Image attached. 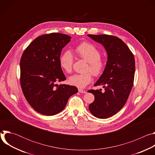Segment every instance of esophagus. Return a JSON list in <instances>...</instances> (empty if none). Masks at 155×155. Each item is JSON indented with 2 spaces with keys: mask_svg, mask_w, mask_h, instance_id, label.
I'll return each instance as SVG.
<instances>
[{
  "mask_svg": "<svg viewBox=\"0 0 155 155\" xmlns=\"http://www.w3.org/2000/svg\"><path fill=\"white\" fill-rule=\"evenodd\" d=\"M78 91L81 93H86V91L85 90H81V89H78Z\"/></svg>",
  "mask_w": 155,
  "mask_h": 155,
  "instance_id": "obj_1",
  "label": "esophagus"
}]
</instances>
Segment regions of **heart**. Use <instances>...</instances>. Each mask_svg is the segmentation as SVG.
Here are the masks:
<instances>
[{
    "instance_id": "1",
    "label": "heart",
    "mask_w": 155,
    "mask_h": 155,
    "mask_svg": "<svg viewBox=\"0 0 155 155\" xmlns=\"http://www.w3.org/2000/svg\"><path fill=\"white\" fill-rule=\"evenodd\" d=\"M74 52L78 58L87 62L86 71H90L95 77H99L103 74L105 68V62L101 58L99 50L93 44L86 41L82 42L75 48ZM74 58L70 51H66L62 54L59 59V65L63 71L71 73ZM91 73L74 74L69 77V83L77 87L83 88L92 81L93 77Z\"/></svg>"
}]
</instances>
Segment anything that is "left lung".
Returning <instances> with one entry per match:
<instances>
[{
  "instance_id": "obj_1",
  "label": "left lung",
  "mask_w": 155,
  "mask_h": 155,
  "mask_svg": "<svg viewBox=\"0 0 155 155\" xmlns=\"http://www.w3.org/2000/svg\"><path fill=\"white\" fill-rule=\"evenodd\" d=\"M103 45L107 53L105 70L94 86L101 89L89 90L94 96L90 104V112L96 118L105 119L116 114L126 104L133 86L135 59L126 43L117 37L106 34L87 35Z\"/></svg>"
}]
</instances>
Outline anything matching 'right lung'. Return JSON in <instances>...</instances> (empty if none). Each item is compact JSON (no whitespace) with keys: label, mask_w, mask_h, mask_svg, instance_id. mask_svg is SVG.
I'll return each instance as SVG.
<instances>
[{"label":"right lung","mask_w":155,"mask_h":155,"mask_svg":"<svg viewBox=\"0 0 155 155\" xmlns=\"http://www.w3.org/2000/svg\"><path fill=\"white\" fill-rule=\"evenodd\" d=\"M64 34L51 33L34 39L20 61V83L30 105L40 114L52 116L65 108L76 86L56 84L66 78L59 65L61 52L71 41Z\"/></svg>","instance_id":"add662e5"}]
</instances>
